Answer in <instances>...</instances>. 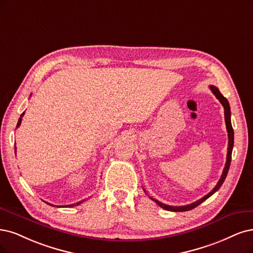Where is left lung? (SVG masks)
I'll return each instance as SVG.
<instances>
[{"mask_svg":"<svg viewBox=\"0 0 253 253\" xmlns=\"http://www.w3.org/2000/svg\"><path fill=\"white\" fill-rule=\"evenodd\" d=\"M210 88L211 90L212 91V93L214 96H216V98L220 101L221 104L223 105L224 107V117H225V123H226V129H227V133H228V149H227V156H226V164H225V167H224V170H223V173L221 175V178L219 179L217 185L214 186V188L208 194L205 195L204 197H202L201 199L195 201L191 204H188V205H183V207H171V205H167L165 203H162L158 200L150 197L149 196V198H150L151 200H153L155 203H157L160 207L166 211H191L195 208H197L199 204H201L203 201L207 200L208 198H210L212 194L216 193L220 188L221 185L223 184L224 180H225L226 176H227V173H228V170H229V166H230V162H231V153H232V148H233V129H232V126H231V121H230V107H229V103L227 101V99L224 97L222 93L220 92V90L213 85H210ZM144 192L146 193V191L144 190Z\"/></svg>","mask_w":253,"mask_h":253,"instance_id":"1","label":"left lung"}]
</instances>
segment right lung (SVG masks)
<instances>
[{"instance_id": "obj_1", "label": "right lung", "mask_w": 253, "mask_h": 253, "mask_svg": "<svg viewBox=\"0 0 253 253\" xmlns=\"http://www.w3.org/2000/svg\"><path fill=\"white\" fill-rule=\"evenodd\" d=\"M24 115H25V112H23V114L21 115V118L18 119V122H17V125H16V128L21 125V123H22V118L24 117ZM14 151H15V153H16V147H14ZM84 200H82V201H80V202H77L76 204H70V205H60V207H57V208H69V207H74V205H79V204H81L82 202H83ZM45 202V201H44ZM46 204H50V203H48V202H45ZM50 205H52V204H50ZM52 207H55V205H52Z\"/></svg>"}]
</instances>
